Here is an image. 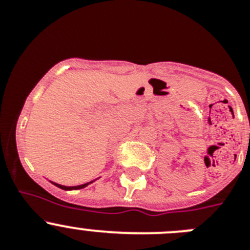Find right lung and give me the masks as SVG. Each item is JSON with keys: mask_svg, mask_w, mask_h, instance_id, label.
I'll list each match as a JSON object with an SVG mask.
<instances>
[{"mask_svg": "<svg viewBox=\"0 0 250 250\" xmlns=\"http://www.w3.org/2000/svg\"><path fill=\"white\" fill-rule=\"evenodd\" d=\"M92 182L90 183H86V184H83V185H77V187H65V185H60V184H56V183H52L54 185H56L57 188H60V189H63V190H76V189H83V188L87 187L89 184H91Z\"/></svg>", "mask_w": 250, "mask_h": 250, "instance_id": "1", "label": "right lung"}]
</instances>
